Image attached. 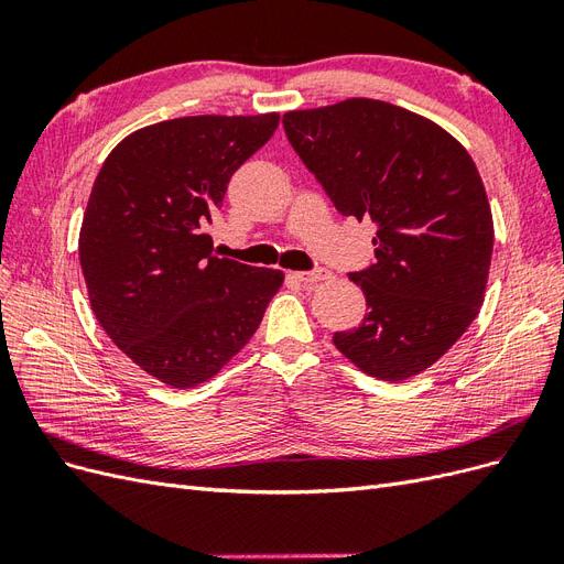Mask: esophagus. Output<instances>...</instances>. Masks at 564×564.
Wrapping results in <instances>:
<instances>
[{"label": "esophagus", "instance_id": "1", "mask_svg": "<svg viewBox=\"0 0 564 564\" xmlns=\"http://www.w3.org/2000/svg\"><path fill=\"white\" fill-rule=\"evenodd\" d=\"M296 278H299L301 282H305V284H317V282L329 280L332 272L324 270V268H317V270H308V272H296Z\"/></svg>", "mask_w": 564, "mask_h": 564}]
</instances>
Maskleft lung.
Listing matches in <instances>:
<instances>
[{
	"instance_id": "obj_1",
	"label": "left lung",
	"mask_w": 564,
	"mask_h": 564,
	"mask_svg": "<svg viewBox=\"0 0 564 564\" xmlns=\"http://www.w3.org/2000/svg\"><path fill=\"white\" fill-rule=\"evenodd\" d=\"M282 122L334 207L379 226L377 263L350 275L367 315L334 346L373 379L416 377L485 301L494 220L473 158L433 119L377 98L289 110Z\"/></svg>"
}]
</instances>
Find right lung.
Here are the masks:
<instances>
[{
    "mask_svg": "<svg viewBox=\"0 0 564 564\" xmlns=\"http://www.w3.org/2000/svg\"><path fill=\"white\" fill-rule=\"evenodd\" d=\"M278 124V112L166 119L117 143L94 181L79 230L91 311L166 386L214 379L284 282L282 270L218 259L207 232L230 176Z\"/></svg>",
    "mask_w": 564,
    "mask_h": 564,
    "instance_id": "add662e5",
    "label": "right lung"
}]
</instances>
